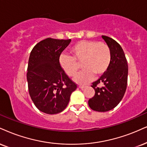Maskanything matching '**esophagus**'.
<instances>
[{
	"label": "esophagus",
	"instance_id": "obj_1",
	"mask_svg": "<svg viewBox=\"0 0 147 147\" xmlns=\"http://www.w3.org/2000/svg\"><path fill=\"white\" fill-rule=\"evenodd\" d=\"M85 87H86V86H85V85H79L80 88H84Z\"/></svg>",
	"mask_w": 147,
	"mask_h": 147
}]
</instances>
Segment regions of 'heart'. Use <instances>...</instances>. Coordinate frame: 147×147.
Masks as SVG:
<instances>
[{
	"mask_svg": "<svg viewBox=\"0 0 147 147\" xmlns=\"http://www.w3.org/2000/svg\"><path fill=\"white\" fill-rule=\"evenodd\" d=\"M72 57L61 55L59 63L68 76L74 77L80 69L81 63L84 70L75 78L80 84L90 82L94 76L99 77L106 72L111 62V51L104 42L82 40L74 44L70 49Z\"/></svg>",
	"mask_w": 147,
	"mask_h": 147,
	"instance_id": "heart-1",
	"label": "heart"
}]
</instances>
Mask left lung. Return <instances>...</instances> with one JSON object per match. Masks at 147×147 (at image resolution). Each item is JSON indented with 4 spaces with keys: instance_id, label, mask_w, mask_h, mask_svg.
Returning <instances> with one entry per match:
<instances>
[{
    "instance_id": "obj_1",
    "label": "left lung",
    "mask_w": 147,
    "mask_h": 147,
    "mask_svg": "<svg viewBox=\"0 0 147 147\" xmlns=\"http://www.w3.org/2000/svg\"><path fill=\"white\" fill-rule=\"evenodd\" d=\"M101 37L110 49L111 62L106 73L91 85L95 93L88 103L95 111L107 112L115 108L123 97L127 84L128 65L120 45L109 37ZM100 84L104 86L98 88L97 85Z\"/></svg>"
}]
</instances>
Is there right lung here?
I'll list each match as a JSON object with an SVG mask.
<instances>
[{
    "label": "right lung",
    "mask_w": 147,
    "mask_h": 147,
    "mask_svg": "<svg viewBox=\"0 0 147 147\" xmlns=\"http://www.w3.org/2000/svg\"><path fill=\"white\" fill-rule=\"evenodd\" d=\"M70 42L47 38L30 52L26 74L29 95L38 109L48 115L64 110L77 88L59 63L61 54Z\"/></svg>",
    "instance_id": "add662e5"
}]
</instances>
